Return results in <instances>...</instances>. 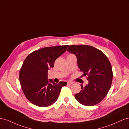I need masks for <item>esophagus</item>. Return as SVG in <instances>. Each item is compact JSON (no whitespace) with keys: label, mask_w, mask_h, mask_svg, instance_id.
<instances>
[{"label":"esophagus","mask_w":129,"mask_h":129,"mask_svg":"<svg viewBox=\"0 0 129 129\" xmlns=\"http://www.w3.org/2000/svg\"><path fill=\"white\" fill-rule=\"evenodd\" d=\"M67 84H68V85H72V84H73V83L71 82H68Z\"/></svg>","instance_id":"esophagus-1"}]
</instances>
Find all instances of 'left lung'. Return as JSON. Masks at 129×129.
I'll use <instances>...</instances> for the list:
<instances>
[{
	"label": "left lung",
	"mask_w": 129,
	"mask_h": 129,
	"mask_svg": "<svg viewBox=\"0 0 129 129\" xmlns=\"http://www.w3.org/2000/svg\"><path fill=\"white\" fill-rule=\"evenodd\" d=\"M67 51L74 54L78 67L87 76L89 83L80 85L81 91L75 94L76 100L85 106L100 103L111 87L113 74L108 58L101 51L89 45H70Z\"/></svg>",
	"instance_id": "obj_1"
}]
</instances>
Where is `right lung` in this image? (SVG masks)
<instances>
[{"instance_id":"right-lung-1","label":"right lung","mask_w":129,"mask_h":129,"mask_svg":"<svg viewBox=\"0 0 129 129\" xmlns=\"http://www.w3.org/2000/svg\"><path fill=\"white\" fill-rule=\"evenodd\" d=\"M68 46L44 47L34 51L24 61L19 78L25 95L33 104L39 107L53 104L58 99L61 87L67 85L66 82L57 84L47 79V72Z\"/></svg>"}]
</instances>
